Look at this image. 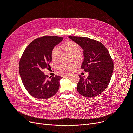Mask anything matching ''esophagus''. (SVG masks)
Masks as SVG:
<instances>
[{"label": "esophagus", "mask_w": 133, "mask_h": 133, "mask_svg": "<svg viewBox=\"0 0 133 133\" xmlns=\"http://www.w3.org/2000/svg\"><path fill=\"white\" fill-rule=\"evenodd\" d=\"M71 75H72V74H66V75H65V76H67V77L71 76Z\"/></svg>", "instance_id": "34e87169"}]
</instances>
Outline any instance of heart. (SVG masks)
<instances>
[{
    "instance_id": "obj_1",
    "label": "heart",
    "mask_w": 133,
    "mask_h": 133,
    "mask_svg": "<svg viewBox=\"0 0 133 133\" xmlns=\"http://www.w3.org/2000/svg\"><path fill=\"white\" fill-rule=\"evenodd\" d=\"M62 48L65 51L71 54V59L76 62H79L82 58V54L79 45L76 42L71 41H67L65 42L62 45ZM61 55V50L58 46H55L52 49L51 52V57L52 60L57 61ZM74 63H70L67 64H62L58 66V68L63 71L69 72L75 66Z\"/></svg>"
}]
</instances>
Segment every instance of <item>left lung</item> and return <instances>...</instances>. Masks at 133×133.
<instances>
[{"label":"left lung","mask_w":133,"mask_h":133,"mask_svg":"<svg viewBox=\"0 0 133 133\" xmlns=\"http://www.w3.org/2000/svg\"><path fill=\"white\" fill-rule=\"evenodd\" d=\"M84 50L81 68L88 72L85 78L79 75L77 90L82 95L93 97L103 92L108 86L114 69L113 61L107 48L101 42L87 37L69 36Z\"/></svg>","instance_id":"1"}]
</instances>
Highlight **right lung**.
<instances>
[{
  "label": "right lung",
  "instance_id": "obj_1",
  "mask_svg": "<svg viewBox=\"0 0 133 133\" xmlns=\"http://www.w3.org/2000/svg\"><path fill=\"white\" fill-rule=\"evenodd\" d=\"M63 39L62 37L46 36L31 42L24 51L19 64V71L27 91L34 97L48 99L58 91L62 78L49 77L42 71L51 62V52Z\"/></svg>",
  "mask_w": 133,
  "mask_h": 133
}]
</instances>
